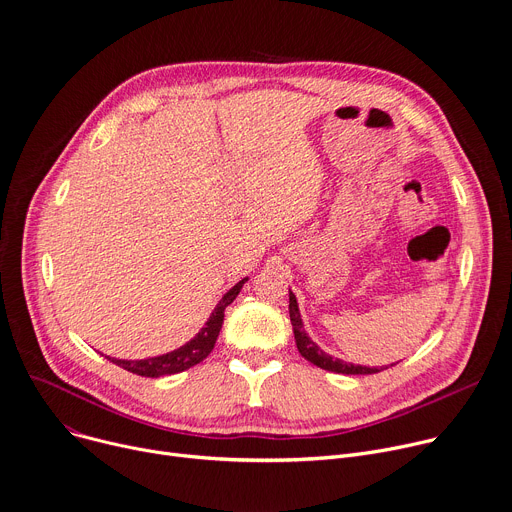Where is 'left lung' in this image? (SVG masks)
Returning a JSON list of instances; mask_svg holds the SVG:
<instances>
[{"label": "left lung", "instance_id": "left-lung-1", "mask_svg": "<svg viewBox=\"0 0 512 512\" xmlns=\"http://www.w3.org/2000/svg\"><path fill=\"white\" fill-rule=\"evenodd\" d=\"M290 320H292V327H294V339H296V347L300 351V355L304 359H308L310 363H314L320 369H327V371H335V374H351V376H359V374H378L384 367H367V365H355V363H347L343 359H335L333 355L324 353L304 331V322L298 310V302L296 296L290 292Z\"/></svg>", "mask_w": 512, "mask_h": 512}]
</instances>
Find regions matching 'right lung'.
<instances>
[{"instance_id": "obj_1", "label": "right lung", "mask_w": 512, "mask_h": 512, "mask_svg": "<svg viewBox=\"0 0 512 512\" xmlns=\"http://www.w3.org/2000/svg\"><path fill=\"white\" fill-rule=\"evenodd\" d=\"M249 280V277H245V280H241L237 286H232L224 296L222 300L218 302V306L212 310L206 327L185 345H181L179 349L171 351V353H165V355H159V357H149V359H138V361H126V359H114V357H108L112 363L124 367L126 371H132V374L136 376H145V378H159V376H171V374H179V371H185L190 369L192 365L204 361L210 351L214 349V343L218 339V333L222 329V320H224V308L228 304H232V300H235L241 292V288L245 286V282Z\"/></svg>"}]
</instances>
